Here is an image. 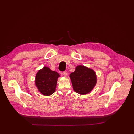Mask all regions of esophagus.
<instances>
[{"label":"esophagus","mask_w":134,"mask_h":134,"mask_svg":"<svg viewBox=\"0 0 134 134\" xmlns=\"http://www.w3.org/2000/svg\"><path fill=\"white\" fill-rule=\"evenodd\" d=\"M62 74H63V75L64 76L66 77V76H67V72H66V71H63V73H62Z\"/></svg>","instance_id":"obj_1"}]
</instances>
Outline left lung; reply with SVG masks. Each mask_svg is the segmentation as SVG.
<instances>
[{"label":"left lung","instance_id":"1","mask_svg":"<svg viewBox=\"0 0 134 134\" xmlns=\"http://www.w3.org/2000/svg\"><path fill=\"white\" fill-rule=\"evenodd\" d=\"M72 87L75 92L84 95L94 88L97 82L95 72L90 68L79 65L70 75Z\"/></svg>","mask_w":134,"mask_h":134}]
</instances>
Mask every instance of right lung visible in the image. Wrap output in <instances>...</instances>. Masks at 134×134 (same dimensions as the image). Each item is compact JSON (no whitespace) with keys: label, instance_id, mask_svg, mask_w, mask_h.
I'll list each match as a JSON object with an SVG mask.
<instances>
[{"label":"right lung","instance_id":"right-lung-1","mask_svg":"<svg viewBox=\"0 0 134 134\" xmlns=\"http://www.w3.org/2000/svg\"><path fill=\"white\" fill-rule=\"evenodd\" d=\"M59 76L60 75L57 72L52 71L49 68L44 66L36 74V86L43 95H51L55 92L58 78Z\"/></svg>","mask_w":134,"mask_h":134}]
</instances>
